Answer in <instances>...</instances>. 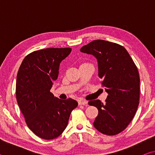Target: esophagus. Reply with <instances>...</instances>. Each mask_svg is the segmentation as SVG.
<instances>
[{
  "label": "esophagus",
  "mask_w": 155,
  "mask_h": 155,
  "mask_svg": "<svg viewBox=\"0 0 155 155\" xmlns=\"http://www.w3.org/2000/svg\"><path fill=\"white\" fill-rule=\"evenodd\" d=\"M87 104V101H85V100H80V101H78V104H80V105H85V104Z\"/></svg>",
  "instance_id": "1"
}]
</instances>
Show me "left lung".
<instances>
[{
    "label": "left lung",
    "instance_id": "8db88e82",
    "mask_svg": "<svg viewBox=\"0 0 155 155\" xmlns=\"http://www.w3.org/2000/svg\"><path fill=\"white\" fill-rule=\"evenodd\" d=\"M80 51L97 59L98 77L108 93L104 103L100 100L88 103L98 110L94 127L104 135L118 134L130 124L139 105L140 78L137 68L124 47L117 44L97 40Z\"/></svg>",
    "mask_w": 155,
    "mask_h": 155
}]
</instances>
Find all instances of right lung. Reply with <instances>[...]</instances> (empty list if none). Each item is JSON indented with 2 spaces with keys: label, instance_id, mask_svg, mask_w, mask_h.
Instances as JSON below:
<instances>
[{
  "label": "right lung",
  "instance_id": "right-lung-1",
  "mask_svg": "<svg viewBox=\"0 0 155 155\" xmlns=\"http://www.w3.org/2000/svg\"><path fill=\"white\" fill-rule=\"evenodd\" d=\"M70 48H50L34 51L23 60L16 80V99L28 127L44 140H53L67 127L78 103L61 100L50 90L58 78L60 63Z\"/></svg>",
  "mask_w": 155,
  "mask_h": 155
}]
</instances>
